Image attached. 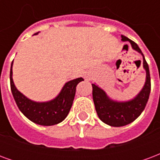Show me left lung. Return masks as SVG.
<instances>
[{
  "label": "left lung",
  "mask_w": 160,
  "mask_h": 160,
  "mask_svg": "<svg viewBox=\"0 0 160 160\" xmlns=\"http://www.w3.org/2000/svg\"><path fill=\"white\" fill-rule=\"evenodd\" d=\"M122 41H128L134 49L141 53L143 56V67L147 72V79L142 90L134 99L128 102H116L110 99L104 90L95 84L92 86V98L98 118L104 123L112 127H122L131 123L141 114L147 105L151 91V78L149 68L144 55L137 43L127 37L122 35Z\"/></svg>",
  "instance_id": "1"
}]
</instances>
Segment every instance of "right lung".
<instances>
[{"instance_id":"right-lung-1","label":"right lung","mask_w":160,"mask_h":160,"mask_svg":"<svg viewBox=\"0 0 160 160\" xmlns=\"http://www.w3.org/2000/svg\"><path fill=\"white\" fill-rule=\"evenodd\" d=\"M38 32L35 33V35ZM12 62L10 69V87L12 96L19 111L33 122L43 126H51L62 122L69 112L75 96L76 87L83 78L67 82L59 95L53 100L44 103H38L30 100L24 96L17 88L12 81Z\"/></svg>"}]
</instances>
